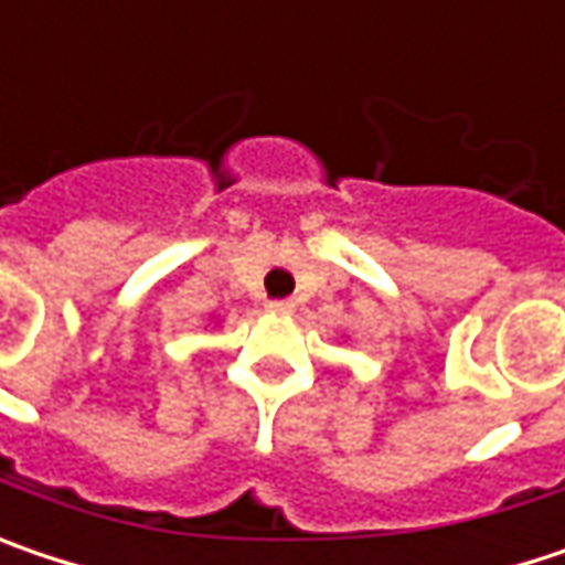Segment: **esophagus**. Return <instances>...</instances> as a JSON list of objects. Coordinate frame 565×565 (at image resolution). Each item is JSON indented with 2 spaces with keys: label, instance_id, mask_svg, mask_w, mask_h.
Here are the masks:
<instances>
[{
  "label": "esophagus",
  "instance_id": "esophagus-1",
  "mask_svg": "<svg viewBox=\"0 0 565 565\" xmlns=\"http://www.w3.org/2000/svg\"><path fill=\"white\" fill-rule=\"evenodd\" d=\"M265 310L271 316H290L294 313V303H290V300H268Z\"/></svg>",
  "mask_w": 565,
  "mask_h": 565
}]
</instances>
